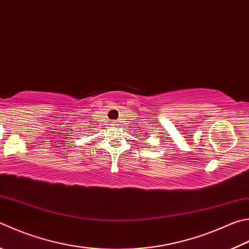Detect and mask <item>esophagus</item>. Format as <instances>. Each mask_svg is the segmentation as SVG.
<instances>
[{"label":"esophagus","mask_w":249,"mask_h":249,"mask_svg":"<svg viewBox=\"0 0 249 249\" xmlns=\"http://www.w3.org/2000/svg\"><path fill=\"white\" fill-rule=\"evenodd\" d=\"M112 126H119V122H117V121L112 122Z\"/></svg>","instance_id":"1"}]
</instances>
